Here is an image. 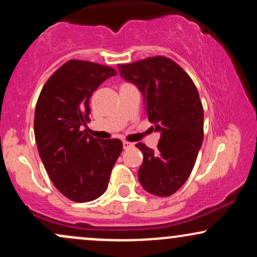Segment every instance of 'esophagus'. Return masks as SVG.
Here are the masks:
<instances>
[{"label":"esophagus","mask_w":257,"mask_h":257,"mask_svg":"<svg viewBox=\"0 0 257 257\" xmlns=\"http://www.w3.org/2000/svg\"><path fill=\"white\" fill-rule=\"evenodd\" d=\"M133 146H134V144L128 143V141H123V147H124V150L131 149V147H133Z\"/></svg>","instance_id":"34e87169"}]
</instances>
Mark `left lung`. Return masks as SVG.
Segmentation results:
<instances>
[{"label":"left lung","mask_w":257,"mask_h":257,"mask_svg":"<svg viewBox=\"0 0 257 257\" xmlns=\"http://www.w3.org/2000/svg\"><path fill=\"white\" fill-rule=\"evenodd\" d=\"M125 81L143 93L147 118L161 133L158 151L143 143L139 181L147 192L172 196L185 184L202 146L204 112L199 93L190 76L167 57L146 58L118 65Z\"/></svg>","instance_id":"obj_1"}]
</instances>
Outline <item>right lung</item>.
<instances>
[{
  "label": "right lung",
  "mask_w": 257,
  "mask_h": 257,
  "mask_svg": "<svg viewBox=\"0 0 257 257\" xmlns=\"http://www.w3.org/2000/svg\"><path fill=\"white\" fill-rule=\"evenodd\" d=\"M116 75L110 66L69 60L38 96L34 120L38 153L53 185L73 202H90L105 192L123 150L118 139L101 140L81 131L89 120L93 91Z\"/></svg>",
  "instance_id": "obj_1"
}]
</instances>
